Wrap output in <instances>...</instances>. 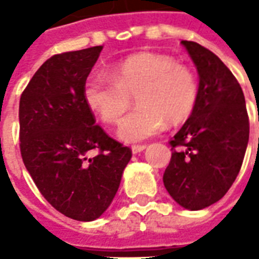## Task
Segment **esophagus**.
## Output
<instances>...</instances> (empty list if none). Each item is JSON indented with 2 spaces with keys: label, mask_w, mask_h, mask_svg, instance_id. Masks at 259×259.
<instances>
[{
  "label": "esophagus",
  "mask_w": 259,
  "mask_h": 259,
  "mask_svg": "<svg viewBox=\"0 0 259 259\" xmlns=\"http://www.w3.org/2000/svg\"><path fill=\"white\" fill-rule=\"evenodd\" d=\"M146 150V146H133L132 147V152L133 154H139V152L144 151Z\"/></svg>",
  "instance_id": "esophagus-1"
}]
</instances>
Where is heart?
Here are the masks:
<instances>
[{"label": "heart", "mask_w": 259, "mask_h": 259, "mask_svg": "<svg viewBox=\"0 0 259 259\" xmlns=\"http://www.w3.org/2000/svg\"><path fill=\"white\" fill-rule=\"evenodd\" d=\"M83 97L91 112L108 124L119 123L136 97L140 108L124 118L118 137L124 143H141L161 133L166 120L178 124L190 116L198 83L185 65L175 64L166 55L143 53L113 65L112 76L91 74Z\"/></svg>", "instance_id": "heart-1"}]
</instances>
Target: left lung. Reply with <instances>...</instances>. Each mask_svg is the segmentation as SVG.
Wrapping results in <instances>:
<instances>
[{
  "instance_id": "1",
  "label": "left lung",
  "mask_w": 259,
  "mask_h": 259,
  "mask_svg": "<svg viewBox=\"0 0 259 259\" xmlns=\"http://www.w3.org/2000/svg\"><path fill=\"white\" fill-rule=\"evenodd\" d=\"M200 83L193 112L170 141L172 158L163 185L180 206L198 211L228 193L237 178L250 136L243 90L217 55L194 41H182Z\"/></svg>"
}]
</instances>
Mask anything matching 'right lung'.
Returning a JSON list of instances; mask_svg holds the SVG:
<instances>
[{
	"instance_id": "right-lung-1",
	"label": "right lung",
	"mask_w": 259,
	"mask_h": 259,
	"mask_svg": "<svg viewBox=\"0 0 259 259\" xmlns=\"http://www.w3.org/2000/svg\"><path fill=\"white\" fill-rule=\"evenodd\" d=\"M101 50L97 46L47 59L19 102L26 169L57 211L81 222L96 221L107 211L132 158L129 147L96 124L83 97Z\"/></svg>"
}]
</instances>
